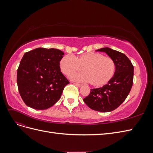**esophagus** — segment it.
<instances>
[{"label":"esophagus","instance_id":"34e87169","mask_svg":"<svg viewBox=\"0 0 153 153\" xmlns=\"http://www.w3.org/2000/svg\"><path fill=\"white\" fill-rule=\"evenodd\" d=\"M73 84L75 85H76V86H77V87H79L82 86V84H78V83H73Z\"/></svg>","mask_w":153,"mask_h":153}]
</instances>
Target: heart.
<instances>
[{"label":"heart","mask_w":153,"mask_h":153,"mask_svg":"<svg viewBox=\"0 0 153 153\" xmlns=\"http://www.w3.org/2000/svg\"><path fill=\"white\" fill-rule=\"evenodd\" d=\"M60 66L66 75L81 71L84 68L85 72L75 74L71 76V78L77 81L91 82L94 85L106 84L115 71L114 60L98 53H87L78 57L68 54L61 59Z\"/></svg>","instance_id":"heart-1"}]
</instances>
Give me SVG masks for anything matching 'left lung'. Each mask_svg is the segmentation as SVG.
<instances>
[{
    "label": "left lung",
    "mask_w": 153,
    "mask_h": 153,
    "mask_svg": "<svg viewBox=\"0 0 153 153\" xmlns=\"http://www.w3.org/2000/svg\"><path fill=\"white\" fill-rule=\"evenodd\" d=\"M96 51L103 52L114 60L115 71L108 84L91 89L84 101L92 110L108 112L116 109L126 100L133 85L134 68L126 55L108 47Z\"/></svg>",
    "instance_id": "left-lung-1"
}]
</instances>
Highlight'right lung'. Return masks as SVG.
Wrapping results in <instances>:
<instances>
[{"label": "right lung", "instance_id": "add662e5", "mask_svg": "<svg viewBox=\"0 0 153 153\" xmlns=\"http://www.w3.org/2000/svg\"><path fill=\"white\" fill-rule=\"evenodd\" d=\"M64 52L55 48H38L26 52L17 70L19 93L27 106L45 110L57 102L69 84L60 68Z\"/></svg>", "mask_w": 153, "mask_h": 153}]
</instances>
